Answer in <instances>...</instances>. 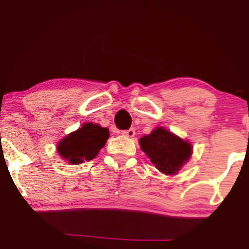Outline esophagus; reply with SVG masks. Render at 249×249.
Masks as SVG:
<instances>
[{
    "instance_id": "34e87169",
    "label": "esophagus",
    "mask_w": 249,
    "mask_h": 249,
    "mask_svg": "<svg viewBox=\"0 0 249 249\" xmlns=\"http://www.w3.org/2000/svg\"><path fill=\"white\" fill-rule=\"evenodd\" d=\"M123 134H124L125 137H128V138H133L134 134H136V130H134V128H128V130L124 131Z\"/></svg>"
}]
</instances>
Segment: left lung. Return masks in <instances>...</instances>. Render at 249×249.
Listing matches in <instances>:
<instances>
[{
    "label": "left lung",
    "instance_id": "8db88e82",
    "mask_svg": "<svg viewBox=\"0 0 249 249\" xmlns=\"http://www.w3.org/2000/svg\"><path fill=\"white\" fill-rule=\"evenodd\" d=\"M139 145L154 167L166 176L178 173L193 153L190 142L184 141L161 126L142 137Z\"/></svg>",
    "mask_w": 249,
    "mask_h": 249
}]
</instances>
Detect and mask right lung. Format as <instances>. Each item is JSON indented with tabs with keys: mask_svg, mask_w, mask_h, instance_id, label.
Instances as JSON below:
<instances>
[{
	"mask_svg": "<svg viewBox=\"0 0 249 249\" xmlns=\"http://www.w3.org/2000/svg\"><path fill=\"white\" fill-rule=\"evenodd\" d=\"M108 137V128L93 123H84L78 130L59 141L57 152L71 165L83 164L96 158Z\"/></svg>",
	"mask_w": 249,
	"mask_h": 249,
	"instance_id": "add662e5",
	"label": "right lung"
}]
</instances>
